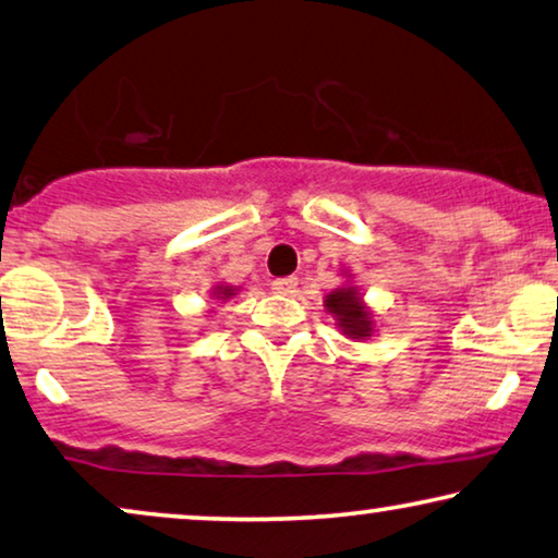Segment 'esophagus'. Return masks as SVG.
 I'll use <instances>...</instances> for the list:
<instances>
[{
	"instance_id": "esophagus-1",
	"label": "esophagus",
	"mask_w": 558,
	"mask_h": 558,
	"mask_svg": "<svg viewBox=\"0 0 558 558\" xmlns=\"http://www.w3.org/2000/svg\"><path fill=\"white\" fill-rule=\"evenodd\" d=\"M270 288L276 290V293H280V295H290V293H295L298 278H276V280L270 282Z\"/></svg>"
}]
</instances>
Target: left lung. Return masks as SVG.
Segmentation results:
<instances>
[{
	"label": "left lung",
	"instance_id": "1",
	"mask_svg": "<svg viewBox=\"0 0 558 558\" xmlns=\"http://www.w3.org/2000/svg\"><path fill=\"white\" fill-rule=\"evenodd\" d=\"M341 276L347 278V282L324 298V308L336 320L333 326L349 341H368L376 331L374 311L366 305L364 295H361V290L354 282V276L347 268L341 270Z\"/></svg>",
	"mask_w": 558,
	"mask_h": 558
}]
</instances>
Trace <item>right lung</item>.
Listing matches in <instances>:
<instances>
[{
  "mask_svg": "<svg viewBox=\"0 0 558 558\" xmlns=\"http://www.w3.org/2000/svg\"><path fill=\"white\" fill-rule=\"evenodd\" d=\"M238 293H240V286H230V282H217V286L211 288V298H215L217 303H227Z\"/></svg>",
  "mask_w": 558,
  "mask_h": 558,
  "instance_id": "add662e5",
  "label": "right lung"
}]
</instances>
